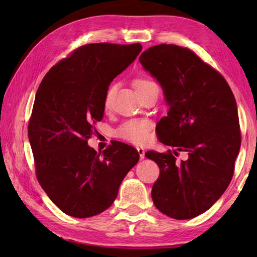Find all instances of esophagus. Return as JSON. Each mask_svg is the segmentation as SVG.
I'll return each mask as SVG.
<instances>
[{
    "mask_svg": "<svg viewBox=\"0 0 257 257\" xmlns=\"http://www.w3.org/2000/svg\"><path fill=\"white\" fill-rule=\"evenodd\" d=\"M137 152H138L139 158H141V160H143V159L145 158V150H144V149H142V147H138Z\"/></svg>",
    "mask_w": 257,
    "mask_h": 257,
    "instance_id": "obj_1",
    "label": "esophagus"
}]
</instances>
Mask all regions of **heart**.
<instances>
[{"label":"heart","instance_id":"obj_1","mask_svg":"<svg viewBox=\"0 0 257 257\" xmlns=\"http://www.w3.org/2000/svg\"><path fill=\"white\" fill-rule=\"evenodd\" d=\"M134 88L137 93L147 88H158V85L150 78L141 77L134 80ZM111 96L112 88L107 90L105 98H104V106L105 107H108V105H110ZM150 130L151 123L147 120H130L121 125L116 134H118L119 137L125 139V141L132 142L134 144L142 145L149 141Z\"/></svg>","mask_w":257,"mask_h":257}]
</instances>
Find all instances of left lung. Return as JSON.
Returning <instances> with one entry per match:
<instances>
[{"instance_id": "8db88e82", "label": "left lung", "mask_w": 257, "mask_h": 257, "mask_svg": "<svg viewBox=\"0 0 257 257\" xmlns=\"http://www.w3.org/2000/svg\"><path fill=\"white\" fill-rule=\"evenodd\" d=\"M139 62L162 87L169 111L156 132L175 149L145 153L160 168L152 199L165 215L191 219L206 212L232 179L241 143L236 99L221 73L186 47L152 46ZM179 151L187 160L177 162Z\"/></svg>"}]
</instances>
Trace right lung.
I'll use <instances>...</instances> for the list:
<instances>
[{
	"mask_svg": "<svg viewBox=\"0 0 257 257\" xmlns=\"http://www.w3.org/2000/svg\"><path fill=\"white\" fill-rule=\"evenodd\" d=\"M141 51L139 43L84 45L51 68L38 87L28 124L36 176L68 215L84 219L105 211L138 162V152L124 143L97 153L87 141L103 119L111 81Z\"/></svg>",
	"mask_w": 257,
	"mask_h": 257,
	"instance_id": "right-lung-1",
	"label": "right lung"
}]
</instances>
